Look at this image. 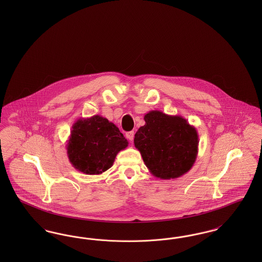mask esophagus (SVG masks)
<instances>
[{
    "label": "esophagus",
    "mask_w": 262,
    "mask_h": 262,
    "mask_svg": "<svg viewBox=\"0 0 262 262\" xmlns=\"http://www.w3.org/2000/svg\"><path fill=\"white\" fill-rule=\"evenodd\" d=\"M125 137H126V138H127L128 140L133 141V140H134V137H135V132H128V133H126V134H125Z\"/></svg>",
    "instance_id": "esophagus-1"
}]
</instances>
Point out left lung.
<instances>
[{
  "label": "left lung",
  "mask_w": 262,
  "mask_h": 262,
  "mask_svg": "<svg viewBox=\"0 0 262 262\" xmlns=\"http://www.w3.org/2000/svg\"><path fill=\"white\" fill-rule=\"evenodd\" d=\"M145 125L135 136V146L150 173L162 180L187 174L196 160V128L182 116L153 110L144 116Z\"/></svg>",
  "instance_id": "1"
}]
</instances>
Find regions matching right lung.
Returning <instances> with one entry per match:
<instances>
[{
	"instance_id": "obj_1",
	"label": "right lung",
	"mask_w": 262,
	"mask_h": 262,
	"mask_svg": "<svg viewBox=\"0 0 262 262\" xmlns=\"http://www.w3.org/2000/svg\"><path fill=\"white\" fill-rule=\"evenodd\" d=\"M128 141L119 128L99 115L78 119L72 126L67 143L73 167L86 174H101L110 169L117 154Z\"/></svg>"
}]
</instances>
